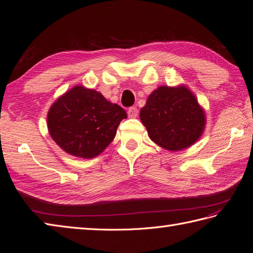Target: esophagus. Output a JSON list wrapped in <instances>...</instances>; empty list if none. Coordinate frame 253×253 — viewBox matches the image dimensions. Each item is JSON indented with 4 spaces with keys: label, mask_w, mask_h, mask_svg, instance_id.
<instances>
[{
    "label": "esophagus",
    "mask_w": 253,
    "mask_h": 253,
    "mask_svg": "<svg viewBox=\"0 0 253 253\" xmlns=\"http://www.w3.org/2000/svg\"><path fill=\"white\" fill-rule=\"evenodd\" d=\"M127 114H128V117H130V118L137 117V116H138V110H137V107H135V106L129 107V108H128V111H127Z\"/></svg>",
    "instance_id": "esophagus-1"
}]
</instances>
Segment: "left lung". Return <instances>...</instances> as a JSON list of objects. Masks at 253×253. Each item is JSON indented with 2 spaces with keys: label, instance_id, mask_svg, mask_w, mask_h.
Masks as SVG:
<instances>
[{
  "label": "left lung",
  "instance_id": "1",
  "mask_svg": "<svg viewBox=\"0 0 253 253\" xmlns=\"http://www.w3.org/2000/svg\"><path fill=\"white\" fill-rule=\"evenodd\" d=\"M140 121L150 139L169 151L194 145L206 126L204 108L183 84L161 85L152 91L140 110Z\"/></svg>",
  "mask_w": 253,
  "mask_h": 253
}]
</instances>
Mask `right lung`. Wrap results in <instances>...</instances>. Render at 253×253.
Returning a JSON list of instances; mask_svg holds the SVG:
<instances>
[{"mask_svg":"<svg viewBox=\"0 0 253 253\" xmlns=\"http://www.w3.org/2000/svg\"><path fill=\"white\" fill-rule=\"evenodd\" d=\"M125 118L127 114L120 105L108 102L102 93L78 84L52 103L47 126L52 140L63 151L92 159L113 141Z\"/></svg>","mask_w":253,"mask_h":253,"instance_id":"add662e5","label":"right lung"}]
</instances>
